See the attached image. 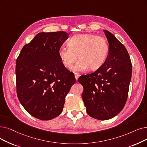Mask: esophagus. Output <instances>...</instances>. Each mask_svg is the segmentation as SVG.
<instances>
[{"label": "esophagus", "mask_w": 147, "mask_h": 147, "mask_svg": "<svg viewBox=\"0 0 147 147\" xmlns=\"http://www.w3.org/2000/svg\"><path fill=\"white\" fill-rule=\"evenodd\" d=\"M74 76H75V78L76 80H78V79L79 78V77L80 76V74L78 73H74Z\"/></svg>", "instance_id": "34e87169"}]
</instances>
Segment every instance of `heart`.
Segmentation results:
<instances>
[{
    "mask_svg": "<svg viewBox=\"0 0 147 147\" xmlns=\"http://www.w3.org/2000/svg\"><path fill=\"white\" fill-rule=\"evenodd\" d=\"M68 46L62 45L58 50V55L63 65L71 68L74 71H82L89 68L95 70L105 62L109 52L107 40L103 36L94 34H78L68 41Z\"/></svg>",
    "mask_w": 147,
    "mask_h": 147,
    "instance_id": "heart-1",
    "label": "heart"
}]
</instances>
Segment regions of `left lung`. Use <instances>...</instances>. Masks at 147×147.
Wrapping results in <instances>:
<instances>
[{
    "mask_svg": "<svg viewBox=\"0 0 147 147\" xmlns=\"http://www.w3.org/2000/svg\"><path fill=\"white\" fill-rule=\"evenodd\" d=\"M109 53L101 67L82 75V97L89 116L99 120L115 117L124 108L129 94L132 65L127 49L110 32L104 30Z\"/></svg>",
    "mask_w": 147,
    "mask_h": 147,
    "instance_id": "obj_1",
    "label": "left lung"
}]
</instances>
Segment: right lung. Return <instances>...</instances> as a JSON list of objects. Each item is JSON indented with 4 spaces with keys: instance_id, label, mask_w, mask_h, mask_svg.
<instances>
[{
    "instance_id": "add662e5",
    "label": "right lung",
    "mask_w": 147,
    "mask_h": 147,
    "mask_svg": "<svg viewBox=\"0 0 147 147\" xmlns=\"http://www.w3.org/2000/svg\"><path fill=\"white\" fill-rule=\"evenodd\" d=\"M65 32H41L22 48L16 60L18 98L32 116L52 119L61 113L65 97L76 79L63 65L58 50Z\"/></svg>"
}]
</instances>
